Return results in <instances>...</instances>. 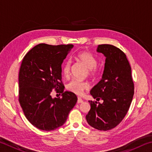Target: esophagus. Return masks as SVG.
Masks as SVG:
<instances>
[{
	"instance_id": "34e87169",
	"label": "esophagus",
	"mask_w": 152,
	"mask_h": 152,
	"mask_svg": "<svg viewBox=\"0 0 152 152\" xmlns=\"http://www.w3.org/2000/svg\"><path fill=\"white\" fill-rule=\"evenodd\" d=\"M83 102V100H82L80 97H78V101H77V102L78 103H82V102Z\"/></svg>"
}]
</instances>
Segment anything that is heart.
Returning a JSON list of instances; mask_svg holds the SVG:
<instances>
[{
  "mask_svg": "<svg viewBox=\"0 0 152 152\" xmlns=\"http://www.w3.org/2000/svg\"><path fill=\"white\" fill-rule=\"evenodd\" d=\"M77 60L84 64L88 69V74L90 76L94 77L97 73L96 66L98 64L97 59L88 51H82L77 56ZM72 62L70 60H66L62 67V74L64 77L68 78L70 74ZM89 88L88 82L80 81L78 80L74 79L67 84L66 88L68 91L73 93L81 95L84 91Z\"/></svg>",
  "mask_w": 152,
  "mask_h": 152,
  "instance_id": "b5f03b06",
  "label": "heart"
}]
</instances>
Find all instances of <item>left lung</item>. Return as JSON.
<instances>
[{
  "instance_id": "left-lung-1",
  "label": "left lung",
  "mask_w": 152,
  "mask_h": 152,
  "mask_svg": "<svg viewBox=\"0 0 152 152\" xmlns=\"http://www.w3.org/2000/svg\"><path fill=\"white\" fill-rule=\"evenodd\" d=\"M96 51L106 58L102 79L91 89L96 101H89L91 110L86 119L91 127L107 131L115 128L127 114L134 94L132 68L126 55L114 45L102 44Z\"/></svg>"
}]
</instances>
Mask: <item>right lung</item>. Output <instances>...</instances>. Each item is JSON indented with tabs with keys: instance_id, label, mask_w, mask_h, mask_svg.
<instances>
[{
	"instance_id": "obj_1",
	"label": "right lung",
	"mask_w": 152,
	"mask_h": 152,
	"mask_svg": "<svg viewBox=\"0 0 152 152\" xmlns=\"http://www.w3.org/2000/svg\"><path fill=\"white\" fill-rule=\"evenodd\" d=\"M73 47L40 43L23 59L19 74V103L27 120L39 129L61 127L76 103V95L64 92L61 82V64ZM53 88L62 93L61 98L51 97Z\"/></svg>"
}]
</instances>
